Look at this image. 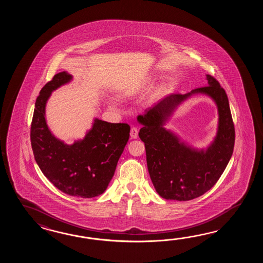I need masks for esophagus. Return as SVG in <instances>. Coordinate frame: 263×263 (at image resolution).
Instances as JSON below:
<instances>
[{"instance_id": "obj_1", "label": "esophagus", "mask_w": 263, "mask_h": 263, "mask_svg": "<svg viewBox=\"0 0 263 263\" xmlns=\"http://www.w3.org/2000/svg\"><path fill=\"white\" fill-rule=\"evenodd\" d=\"M130 134V137L133 139H136L138 137V129H137V128H135V127H133L130 129V134Z\"/></svg>"}]
</instances>
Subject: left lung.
Wrapping results in <instances>:
<instances>
[{
  "instance_id": "left-lung-1",
  "label": "left lung",
  "mask_w": 263,
  "mask_h": 263,
  "mask_svg": "<svg viewBox=\"0 0 263 263\" xmlns=\"http://www.w3.org/2000/svg\"><path fill=\"white\" fill-rule=\"evenodd\" d=\"M206 79L207 86L167 96L137 117L143 126L139 137L145 143L148 173L162 198L188 201L204 195L217 182L232 156L235 129L228 96L213 76L207 74ZM199 93L210 96L219 111L217 136L206 149L191 147L164 127L183 101Z\"/></svg>"
}]
</instances>
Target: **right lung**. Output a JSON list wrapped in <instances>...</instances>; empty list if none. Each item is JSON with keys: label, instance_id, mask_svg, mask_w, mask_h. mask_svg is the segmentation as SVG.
Here are the masks:
<instances>
[{"label": "right lung", "instance_id": "1", "mask_svg": "<svg viewBox=\"0 0 263 263\" xmlns=\"http://www.w3.org/2000/svg\"><path fill=\"white\" fill-rule=\"evenodd\" d=\"M67 71L57 73L40 91L31 125L34 160L45 177L68 196L91 198L106 190L129 137L126 123L95 118L83 139L71 145L56 138L46 120V104L54 90L72 81Z\"/></svg>", "mask_w": 263, "mask_h": 263}]
</instances>
